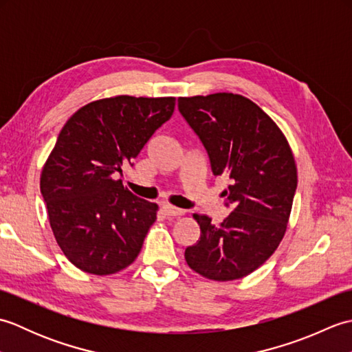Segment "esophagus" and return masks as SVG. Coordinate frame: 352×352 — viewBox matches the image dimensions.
<instances>
[{
	"label": "esophagus",
	"instance_id": "1",
	"mask_svg": "<svg viewBox=\"0 0 352 352\" xmlns=\"http://www.w3.org/2000/svg\"><path fill=\"white\" fill-rule=\"evenodd\" d=\"M162 210H163V213L166 214V216H182V214H184V210H182V208L172 207L169 204H164L162 207Z\"/></svg>",
	"mask_w": 352,
	"mask_h": 352
}]
</instances>
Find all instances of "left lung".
<instances>
[{
    "instance_id": "8db88e82",
    "label": "left lung",
    "mask_w": 352,
    "mask_h": 352,
    "mask_svg": "<svg viewBox=\"0 0 352 352\" xmlns=\"http://www.w3.org/2000/svg\"><path fill=\"white\" fill-rule=\"evenodd\" d=\"M178 110L204 145L231 212L218 226L193 214L201 228L188 265L214 281L242 278L260 267L286 233L296 190V164L286 138L256 102L236 94L178 98Z\"/></svg>"
}]
</instances>
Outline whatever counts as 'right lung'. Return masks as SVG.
I'll return each mask as SVG.
<instances>
[{
  "label": "right lung",
  "instance_id": "add662e5",
  "mask_svg": "<svg viewBox=\"0 0 352 352\" xmlns=\"http://www.w3.org/2000/svg\"><path fill=\"white\" fill-rule=\"evenodd\" d=\"M174 109L172 96L104 98L77 110L58 134L42 169L41 193L58 246L81 271L115 274L139 256L159 207L111 174L133 164Z\"/></svg>",
  "mask_w": 352,
  "mask_h": 352
}]
</instances>
